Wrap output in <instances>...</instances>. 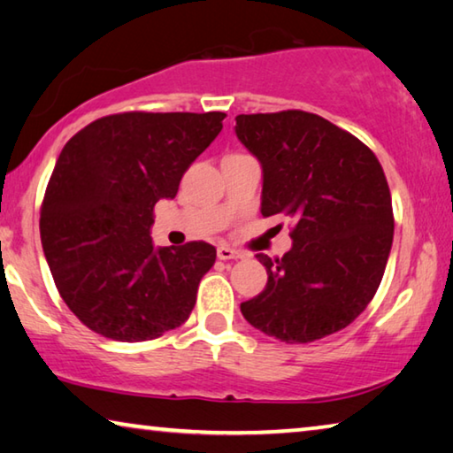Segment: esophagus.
Masks as SVG:
<instances>
[{
	"label": "esophagus",
	"instance_id": "1",
	"mask_svg": "<svg viewBox=\"0 0 453 453\" xmlns=\"http://www.w3.org/2000/svg\"><path fill=\"white\" fill-rule=\"evenodd\" d=\"M217 255H219V259H220V261H228V259H241V257H242V253H239V250H234V249L226 247V245L219 247V249H217Z\"/></svg>",
	"mask_w": 453,
	"mask_h": 453
}]
</instances>
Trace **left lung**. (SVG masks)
Listing matches in <instances>:
<instances>
[{"mask_svg": "<svg viewBox=\"0 0 453 453\" xmlns=\"http://www.w3.org/2000/svg\"><path fill=\"white\" fill-rule=\"evenodd\" d=\"M234 134L263 170L261 214L294 220V245L241 303L250 326L288 344L352 324L377 294L393 245L391 192L360 139L305 111L236 115Z\"/></svg>", "mask_w": 453, "mask_h": 453, "instance_id": "obj_1", "label": "left lung"}]
</instances>
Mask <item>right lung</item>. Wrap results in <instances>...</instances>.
Instances as JSON below:
<instances>
[{
    "instance_id": "1",
    "label": "right lung",
    "mask_w": 453,
    "mask_h": 453,
    "mask_svg": "<svg viewBox=\"0 0 453 453\" xmlns=\"http://www.w3.org/2000/svg\"><path fill=\"white\" fill-rule=\"evenodd\" d=\"M225 113H117L68 139L40 211V239L60 297L101 336L143 342L182 326L217 249L154 247V206L178 194Z\"/></svg>"
}]
</instances>
